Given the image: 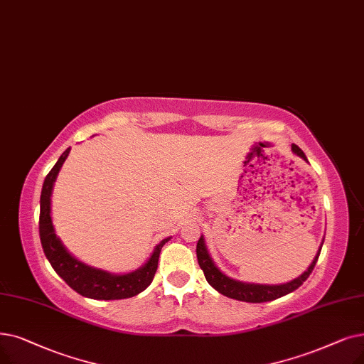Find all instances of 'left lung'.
I'll return each mask as SVG.
<instances>
[{
    "label": "left lung",
    "instance_id": "8db88e82",
    "mask_svg": "<svg viewBox=\"0 0 364 364\" xmlns=\"http://www.w3.org/2000/svg\"><path fill=\"white\" fill-rule=\"evenodd\" d=\"M291 151L296 156L302 157L305 162H308L305 153L300 150L296 144L291 146ZM323 242H324V240H323ZM323 242L317 251V255H315L314 260L308 266V269L302 275H299L297 278H294L289 282H284V284H255V282H244V281L233 279V278L228 277L215 266L213 257L210 256L207 245H205L203 236H200L198 241L196 256H198V263L200 266V269L205 274V278H207L210 286L214 287L218 293H221L223 296H228L230 299H235V300H242V302L262 304V302H271V300L286 296L302 286V284L306 281V278L311 275V272L314 271V266H315V263H317L318 256L321 252Z\"/></svg>",
    "mask_w": 364,
    "mask_h": 364
}]
</instances>
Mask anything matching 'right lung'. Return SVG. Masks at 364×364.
Segmentation results:
<instances>
[{
	"instance_id": "obj_1",
	"label": "right lung",
	"mask_w": 364,
	"mask_h": 364,
	"mask_svg": "<svg viewBox=\"0 0 364 364\" xmlns=\"http://www.w3.org/2000/svg\"><path fill=\"white\" fill-rule=\"evenodd\" d=\"M70 150L71 147L60 154L55 166L46 176L41 188L40 240L44 255L50 262L55 272L78 294L97 300H116L136 296L151 284L157 269V262H159L161 250L171 240V236L154 247L151 256L143 266L128 274H112L74 257L56 235L52 221L53 186L62 165L70 154Z\"/></svg>"
}]
</instances>
